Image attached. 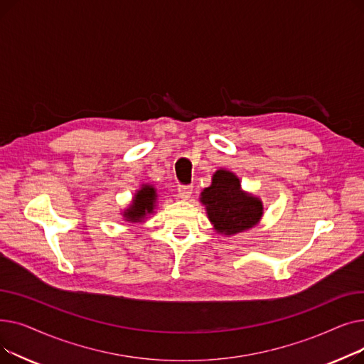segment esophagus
<instances>
[{
  "label": "esophagus",
  "instance_id": "1",
  "mask_svg": "<svg viewBox=\"0 0 364 364\" xmlns=\"http://www.w3.org/2000/svg\"><path fill=\"white\" fill-rule=\"evenodd\" d=\"M192 193H193V188H192V187H188V186H180V187H178V198H180L181 200L190 199V196H192Z\"/></svg>",
  "mask_w": 364,
  "mask_h": 364
}]
</instances>
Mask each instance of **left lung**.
<instances>
[{"label": "left lung", "mask_w": 364, "mask_h": 364, "mask_svg": "<svg viewBox=\"0 0 364 364\" xmlns=\"http://www.w3.org/2000/svg\"><path fill=\"white\" fill-rule=\"evenodd\" d=\"M199 200L215 233L227 237L251 230L264 215L261 198L245 192L239 177L224 168L214 172L211 186L202 190Z\"/></svg>", "instance_id": "8db88e82"}]
</instances>
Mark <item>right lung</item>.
Segmentation results:
<instances>
[{
    "mask_svg": "<svg viewBox=\"0 0 364 364\" xmlns=\"http://www.w3.org/2000/svg\"><path fill=\"white\" fill-rule=\"evenodd\" d=\"M158 203V192L153 184H141L134 193L128 208L124 209L122 220L128 223H143L149 215L155 213Z\"/></svg>",
    "mask_w": 364,
    "mask_h": 364,
    "instance_id": "obj_1",
    "label": "right lung"
}]
</instances>
